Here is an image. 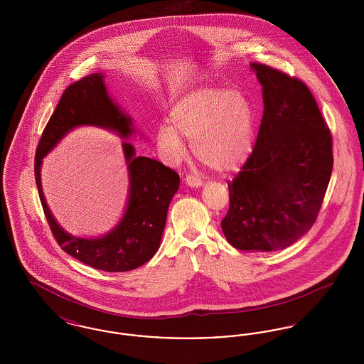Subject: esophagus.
<instances>
[{"mask_svg": "<svg viewBox=\"0 0 364 364\" xmlns=\"http://www.w3.org/2000/svg\"><path fill=\"white\" fill-rule=\"evenodd\" d=\"M186 184H187V186H190V187H193V188H195V187L198 188V187H200V186L203 184V181H202L198 176L188 174V176L186 177Z\"/></svg>", "mask_w": 364, "mask_h": 364, "instance_id": "1", "label": "esophagus"}]
</instances>
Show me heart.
Segmentation results:
<instances>
[{
	"label": "heart",
	"instance_id": "b5f03b06",
	"mask_svg": "<svg viewBox=\"0 0 364 364\" xmlns=\"http://www.w3.org/2000/svg\"><path fill=\"white\" fill-rule=\"evenodd\" d=\"M169 122L158 128L156 141L173 161L184 156L180 136L191 140V149L200 162L218 172H235L251 156L254 119L240 90L198 88L174 105Z\"/></svg>",
	"mask_w": 364,
	"mask_h": 364
}]
</instances>
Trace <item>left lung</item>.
<instances>
[{"label":"left lung","mask_w":364,"mask_h":364,"mask_svg":"<svg viewBox=\"0 0 364 364\" xmlns=\"http://www.w3.org/2000/svg\"><path fill=\"white\" fill-rule=\"evenodd\" d=\"M251 68L262 86L263 117L251 156L228 183L221 226L235 248L269 252L314 225L329 186L333 146L309 87L264 64Z\"/></svg>","instance_id":"left-lung-1"}]
</instances>
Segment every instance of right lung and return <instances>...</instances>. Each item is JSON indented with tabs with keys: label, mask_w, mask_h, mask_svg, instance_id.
<instances>
[{
	"label": "right lung",
	"mask_w": 364,
	"mask_h": 364,
	"mask_svg": "<svg viewBox=\"0 0 364 364\" xmlns=\"http://www.w3.org/2000/svg\"><path fill=\"white\" fill-rule=\"evenodd\" d=\"M80 125L106 128L122 139L134 134L131 117L109 97L102 73H91L64 91L36 149L35 181L53 236L67 254L94 269L104 272L138 269L159 248L169 203L178 190L180 177L159 161L136 156L135 147L124 141L129 193L120 223L101 237L72 236L58 225L48 208L41 183V165L55 144Z\"/></svg>",
	"instance_id": "add662e5"
}]
</instances>
